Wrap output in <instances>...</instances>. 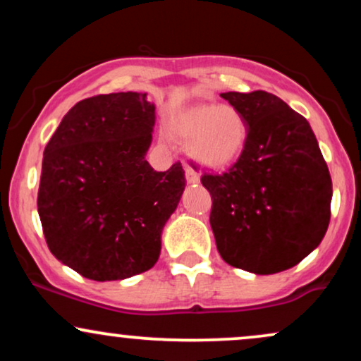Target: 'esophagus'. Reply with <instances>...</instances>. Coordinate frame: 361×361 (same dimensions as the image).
<instances>
[{
	"mask_svg": "<svg viewBox=\"0 0 361 361\" xmlns=\"http://www.w3.org/2000/svg\"><path fill=\"white\" fill-rule=\"evenodd\" d=\"M185 173H186V181H188L190 185H195V183H198V181H200V176H198V173L195 171L193 168L185 166Z\"/></svg>",
	"mask_w": 361,
	"mask_h": 361,
	"instance_id": "esophagus-1",
	"label": "esophagus"
}]
</instances>
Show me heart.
Segmentation results:
<instances>
[{
    "label": "heart",
    "instance_id": "heart-1",
    "mask_svg": "<svg viewBox=\"0 0 361 361\" xmlns=\"http://www.w3.org/2000/svg\"><path fill=\"white\" fill-rule=\"evenodd\" d=\"M175 137L188 142L190 157L210 169L229 168L246 147L247 123L231 105H195L173 120Z\"/></svg>",
    "mask_w": 361,
    "mask_h": 361
}]
</instances>
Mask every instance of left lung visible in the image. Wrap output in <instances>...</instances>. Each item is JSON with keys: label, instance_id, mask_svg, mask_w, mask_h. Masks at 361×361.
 <instances>
[{"label": "left lung", "instance_id": "8db88e82", "mask_svg": "<svg viewBox=\"0 0 361 361\" xmlns=\"http://www.w3.org/2000/svg\"><path fill=\"white\" fill-rule=\"evenodd\" d=\"M247 123L238 163L204 175L210 227L222 259L255 275L295 267L321 244L333 181L310 123L267 91L221 93Z\"/></svg>", "mask_w": 361, "mask_h": 361}]
</instances>
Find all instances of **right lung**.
I'll list each match as a JSON object with an SVG mask.
<instances>
[{
  "label": "right lung",
  "mask_w": 361,
  "mask_h": 361,
  "mask_svg": "<svg viewBox=\"0 0 361 361\" xmlns=\"http://www.w3.org/2000/svg\"><path fill=\"white\" fill-rule=\"evenodd\" d=\"M156 105L147 93L86 98L44 149L37 209L49 250L94 281L147 271L185 192L180 163L154 171L146 154Z\"/></svg>",
  "instance_id": "right-lung-1"
}]
</instances>
